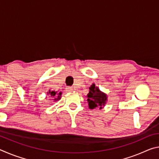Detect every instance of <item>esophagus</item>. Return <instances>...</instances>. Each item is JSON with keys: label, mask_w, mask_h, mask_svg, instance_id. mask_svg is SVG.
<instances>
[{"label": "esophagus", "mask_w": 159, "mask_h": 159, "mask_svg": "<svg viewBox=\"0 0 159 159\" xmlns=\"http://www.w3.org/2000/svg\"><path fill=\"white\" fill-rule=\"evenodd\" d=\"M66 90L67 92H71V91H73V88L71 87V86H67L66 88Z\"/></svg>", "instance_id": "esophagus-1"}]
</instances>
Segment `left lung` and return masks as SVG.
Listing matches in <instances>:
<instances>
[{"mask_svg":"<svg viewBox=\"0 0 159 159\" xmlns=\"http://www.w3.org/2000/svg\"><path fill=\"white\" fill-rule=\"evenodd\" d=\"M88 102L90 109H94L98 106L99 107V109H102L107 102V95L95 87V84H93L88 94Z\"/></svg>","mask_w":159,"mask_h":159,"instance_id":"left-lung-1","label":"left lung"}]
</instances>
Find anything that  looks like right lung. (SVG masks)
Wrapping results in <instances>:
<instances>
[{"label":"right lung","mask_w":159,"mask_h":159,"mask_svg":"<svg viewBox=\"0 0 159 159\" xmlns=\"http://www.w3.org/2000/svg\"><path fill=\"white\" fill-rule=\"evenodd\" d=\"M50 94V95H51V96H52L53 98H57H57H55V100H58V99H60V98H61V93H60L59 94H57V95H58V96L57 95V93L56 92H55V91H49V93H48Z\"/></svg>","instance_id":"add662e5"}]
</instances>
